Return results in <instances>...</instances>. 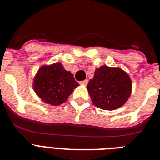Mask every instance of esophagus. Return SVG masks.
I'll use <instances>...</instances> for the list:
<instances>
[{"label":"esophagus","mask_w":160,"mask_h":160,"mask_svg":"<svg viewBox=\"0 0 160 160\" xmlns=\"http://www.w3.org/2000/svg\"><path fill=\"white\" fill-rule=\"evenodd\" d=\"M87 83H88V80H87V79H85L84 81L80 82V84H81V85H84V86H87Z\"/></svg>","instance_id":"34e87169"}]
</instances>
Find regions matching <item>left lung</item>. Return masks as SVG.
I'll return each mask as SVG.
<instances>
[{
    "mask_svg": "<svg viewBox=\"0 0 160 160\" xmlns=\"http://www.w3.org/2000/svg\"><path fill=\"white\" fill-rule=\"evenodd\" d=\"M132 82L122 69L102 66L94 71L87 90L95 107L113 111L125 104L131 94Z\"/></svg>",
    "mask_w": 160,
    "mask_h": 160,
    "instance_id": "1",
    "label": "left lung"
}]
</instances>
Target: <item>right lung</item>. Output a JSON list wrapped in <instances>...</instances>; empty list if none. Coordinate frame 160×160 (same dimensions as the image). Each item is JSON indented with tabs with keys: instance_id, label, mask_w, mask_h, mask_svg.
Listing matches in <instances>:
<instances>
[{
	"instance_id": "obj_1",
	"label": "right lung",
	"mask_w": 160,
	"mask_h": 160,
	"mask_svg": "<svg viewBox=\"0 0 160 160\" xmlns=\"http://www.w3.org/2000/svg\"><path fill=\"white\" fill-rule=\"evenodd\" d=\"M79 86L73 73L64 69L62 63L42 66L33 79V90L46 103L53 106L62 104Z\"/></svg>"
}]
</instances>
